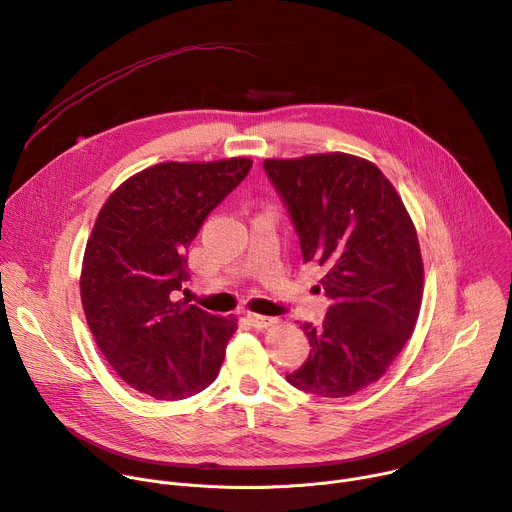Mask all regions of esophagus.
<instances>
[{"label":"esophagus","mask_w":512,"mask_h":512,"mask_svg":"<svg viewBox=\"0 0 512 512\" xmlns=\"http://www.w3.org/2000/svg\"><path fill=\"white\" fill-rule=\"evenodd\" d=\"M247 318H249V322L253 324L255 329H267V327H271V324H275V322H277V318H273V316L253 314V312H249V314H247Z\"/></svg>","instance_id":"34e87169"}]
</instances>
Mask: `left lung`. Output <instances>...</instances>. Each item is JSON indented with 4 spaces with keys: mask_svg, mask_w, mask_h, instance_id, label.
<instances>
[{
    "mask_svg": "<svg viewBox=\"0 0 512 512\" xmlns=\"http://www.w3.org/2000/svg\"><path fill=\"white\" fill-rule=\"evenodd\" d=\"M284 202L304 263L327 267L331 300L320 327L304 322L308 359L286 380L345 398L378 382L410 339L423 300L414 224L384 173L345 153L263 161Z\"/></svg>",
    "mask_w": 512,
    "mask_h": 512,
    "instance_id": "left-lung-1",
    "label": "left lung"
}]
</instances>
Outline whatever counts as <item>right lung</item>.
Segmentation results:
<instances>
[{
	"instance_id": "1",
	"label": "right lung",
	"mask_w": 512,
	"mask_h": 512,
	"mask_svg": "<svg viewBox=\"0 0 512 512\" xmlns=\"http://www.w3.org/2000/svg\"><path fill=\"white\" fill-rule=\"evenodd\" d=\"M253 161L159 163L108 198L87 241L83 312L100 351L134 390L181 400L220 371L237 318L175 302L190 280L188 247Z\"/></svg>"
}]
</instances>
